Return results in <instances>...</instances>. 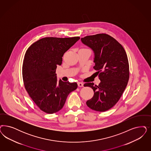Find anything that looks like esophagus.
Wrapping results in <instances>:
<instances>
[{
  "mask_svg": "<svg viewBox=\"0 0 151 151\" xmlns=\"http://www.w3.org/2000/svg\"><path fill=\"white\" fill-rule=\"evenodd\" d=\"M78 86L79 87H83V83H82V82H78Z\"/></svg>",
  "mask_w": 151,
  "mask_h": 151,
  "instance_id": "34e87169",
  "label": "esophagus"
}]
</instances>
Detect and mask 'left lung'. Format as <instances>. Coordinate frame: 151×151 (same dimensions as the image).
<instances>
[{
	"label": "left lung",
	"mask_w": 151,
	"mask_h": 151,
	"mask_svg": "<svg viewBox=\"0 0 151 151\" xmlns=\"http://www.w3.org/2000/svg\"><path fill=\"white\" fill-rule=\"evenodd\" d=\"M81 41L94 53L93 68L97 71L101 81L98 86L93 83L84 84L94 91L93 97L86 104L93 110L106 111L118 102L128 82L129 69L126 52L121 44L108 34L88 35L82 38Z\"/></svg>",
	"instance_id": "8db88e82"
}]
</instances>
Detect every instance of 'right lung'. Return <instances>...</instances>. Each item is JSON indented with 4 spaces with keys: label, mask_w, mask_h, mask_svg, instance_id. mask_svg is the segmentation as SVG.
<instances>
[{
    "label": "right lung",
    "mask_w": 151,
    "mask_h": 151,
    "mask_svg": "<svg viewBox=\"0 0 151 151\" xmlns=\"http://www.w3.org/2000/svg\"><path fill=\"white\" fill-rule=\"evenodd\" d=\"M80 37H46L32 44L27 50L22 67L25 88L30 97L42 111L48 114L58 112L68 94L77 83L57 81L56 69L62 63L65 52Z\"/></svg>",
    "instance_id": "1"
}]
</instances>
